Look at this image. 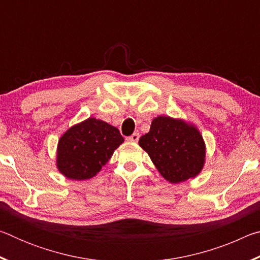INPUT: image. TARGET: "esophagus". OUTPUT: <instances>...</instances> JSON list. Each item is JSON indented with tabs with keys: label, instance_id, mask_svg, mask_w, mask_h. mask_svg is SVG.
I'll return each mask as SVG.
<instances>
[{
	"label": "esophagus",
	"instance_id": "34e87169",
	"mask_svg": "<svg viewBox=\"0 0 260 260\" xmlns=\"http://www.w3.org/2000/svg\"><path fill=\"white\" fill-rule=\"evenodd\" d=\"M139 139H140V133L135 132V133H133L131 136L127 138V141H131V142H138Z\"/></svg>",
	"mask_w": 260,
	"mask_h": 260
}]
</instances>
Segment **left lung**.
Returning a JSON list of instances; mask_svg holds the SVG:
<instances>
[{
    "mask_svg": "<svg viewBox=\"0 0 260 260\" xmlns=\"http://www.w3.org/2000/svg\"><path fill=\"white\" fill-rule=\"evenodd\" d=\"M167 181L179 183L196 177L204 164L205 146L200 132L182 120L157 117L139 140Z\"/></svg>",
    "mask_w": 260,
    "mask_h": 260,
    "instance_id": "left-lung-1",
    "label": "left lung"
}]
</instances>
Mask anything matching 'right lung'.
Instances as JSON below:
<instances>
[{"label":"right lung","mask_w":260,"mask_h":260,"mask_svg":"<svg viewBox=\"0 0 260 260\" xmlns=\"http://www.w3.org/2000/svg\"><path fill=\"white\" fill-rule=\"evenodd\" d=\"M124 142L120 132L108 122L88 118L61 136L57 151V166L72 180L95 177Z\"/></svg>","instance_id":"right-lung-1"}]
</instances>
